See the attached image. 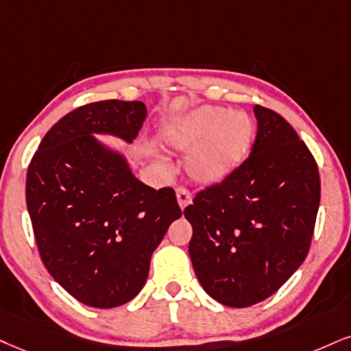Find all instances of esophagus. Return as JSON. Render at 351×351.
I'll list each match as a JSON object with an SVG mask.
<instances>
[{"label":"esophagus","instance_id":"1","mask_svg":"<svg viewBox=\"0 0 351 351\" xmlns=\"http://www.w3.org/2000/svg\"><path fill=\"white\" fill-rule=\"evenodd\" d=\"M176 195H177V203H179L180 210H184L185 206L192 203V197H190V193H189L187 189H182V187L177 189Z\"/></svg>","mask_w":351,"mask_h":351}]
</instances>
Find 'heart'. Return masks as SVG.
<instances>
[{"label": "heart", "instance_id": "heart-1", "mask_svg": "<svg viewBox=\"0 0 351 351\" xmlns=\"http://www.w3.org/2000/svg\"><path fill=\"white\" fill-rule=\"evenodd\" d=\"M257 127L244 112L221 106H203L166 125L164 143L174 151H188L185 172L200 185L229 179L252 153ZM159 162L166 164L162 158Z\"/></svg>", "mask_w": 351, "mask_h": 351}]
</instances>
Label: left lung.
<instances>
[{
    "instance_id": "obj_1",
    "label": "left lung",
    "mask_w": 351,
    "mask_h": 351,
    "mask_svg": "<svg viewBox=\"0 0 351 351\" xmlns=\"http://www.w3.org/2000/svg\"><path fill=\"white\" fill-rule=\"evenodd\" d=\"M252 153L184 210L190 261L208 295L229 308L271 296L308 255L321 202L313 154L283 117L254 107Z\"/></svg>"
}]
</instances>
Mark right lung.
I'll list each match as a JSON object with an SVG mask.
<instances>
[{
  "label": "right lung",
  "instance_id": "1",
  "mask_svg": "<svg viewBox=\"0 0 351 351\" xmlns=\"http://www.w3.org/2000/svg\"><path fill=\"white\" fill-rule=\"evenodd\" d=\"M143 102L77 107L49 130L27 169L25 202L42 262L73 298L110 309L145 287L154 249L182 216L171 187H148L122 151L96 135L133 143Z\"/></svg>",
  "mask_w": 351,
  "mask_h": 351
}]
</instances>
